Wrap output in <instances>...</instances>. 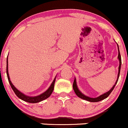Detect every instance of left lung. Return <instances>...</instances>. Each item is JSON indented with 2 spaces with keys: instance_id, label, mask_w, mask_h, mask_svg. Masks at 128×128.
Returning <instances> with one entry per match:
<instances>
[{
  "instance_id": "left-lung-1",
  "label": "left lung",
  "mask_w": 128,
  "mask_h": 128,
  "mask_svg": "<svg viewBox=\"0 0 128 128\" xmlns=\"http://www.w3.org/2000/svg\"><path fill=\"white\" fill-rule=\"evenodd\" d=\"M117 45H118V58L119 61H120V66H119V68H118L119 70H118V78H117V79H116V82H115L114 85L112 87V88H111L110 90H108V92H106V93H104V94H101V96H98V97L94 98H90V97H88V96H86L84 95V94H82V93L79 90V89H78V86H77L76 79V78H74V82H73V89H74L76 94L78 96V97L80 98H81V99H82V100H86V101H89V102H98V101H102V100L107 98L109 96V95L111 94V92L112 91V90L114 89V88L116 84H117L118 80V79H119V77H120V70H121V55H120L118 44H117Z\"/></svg>"
}]
</instances>
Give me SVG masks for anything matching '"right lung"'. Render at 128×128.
<instances>
[{
	"label": "right lung",
	"instance_id": "obj_1",
	"mask_svg": "<svg viewBox=\"0 0 128 128\" xmlns=\"http://www.w3.org/2000/svg\"><path fill=\"white\" fill-rule=\"evenodd\" d=\"M7 78H8V82L10 83V85L11 88H12V90H14V92H15V94H16L17 97L18 98H20V100H23V101H26V102H30V103H37V102H39L40 101H43V100H46V99L48 98L51 95L52 92H53L54 88V84H55V80L56 76L54 78V80L52 81V84H50V86H49V88L46 90L45 92H44L43 93L40 94V95L36 96H27L26 94H24V93L21 92L20 90H18L12 84V82L10 80L9 75H8V56L7 58Z\"/></svg>",
	"mask_w": 128,
	"mask_h": 128
}]
</instances>
